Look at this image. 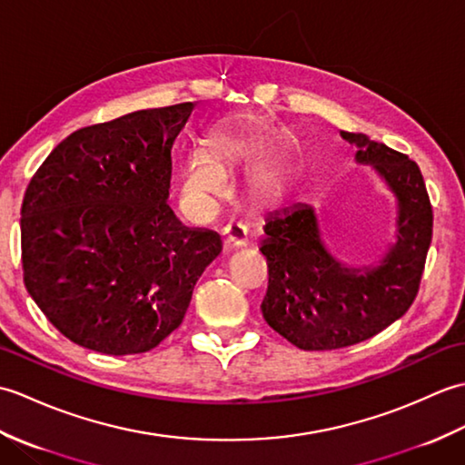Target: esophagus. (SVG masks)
I'll return each mask as SVG.
<instances>
[{"label":"esophagus","instance_id":"1","mask_svg":"<svg viewBox=\"0 0 465 465\" xmlns=\"http://www.w3.org/2000/svg\"><path fill=\"white\" fill-rule=\"evenodd\" d=\"M223 243H225V248H230V250L242 248V245L248 243V230H245V225H242V223L225 225Z\"/></svg>","mask_w":465,"mask_h":465}]
</instances>
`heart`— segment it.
Here are the masks:
<instances>
[{
  "instance_id": "heart-1",
  "label": "heart",
  "mask_w": 465,
  "mask_h": 465,
  "mask_svg": "<svg viewBox=\"0 0 465 465\" xmlns=\"http://www.w3.org/2000/svg\"><path fill=\"white\" fill-rule=\"evenodd\" d=\"M240 157V143L230 132H217L207 137L203 153L193 152L180 172V195L193 210H210L225 193L223 170L232 167ZM253 183L265 192H273L282 183V167L265 162L253 172Z\"/></svg>"
}]
</instances>
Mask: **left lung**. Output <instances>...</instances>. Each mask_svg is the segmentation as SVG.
Segmentation results:
<instances>
[{
  "label": "left lung",
  "mask_w": 465,
  "mask_h": 465,
  "mask_svg": "<svg viewBox=\"0 0 465 465\" xmlns=\"http://www.w3.org/2000/svg\"><path fill=\"white\" fill-rule=\"evenodd\" d=\"M358 145L355 162L373 165L398 197L396 243L375 268H345L325 250L318 217L305 203L265 222L260 252L270 280L262 313L300 350H340L373 338L410 310L431 243L433 212L418 163L363 134L341 132Z\"/></svg>",
  "instance_id": "left-lung-1"
}]
</instances>
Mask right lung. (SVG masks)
<instances>
[{"label": "right lung", "instance_id": "1", "mask_svg": "<svg viewBox=\"0 0 465 465\" xmlns=\"http://www.w3.org/2000/svg\"><path fill=\"white\" fill-rule=\"evenodd\" d=\"M193 104L140 110L67 135L22 203L24 282L54 328L105 355L143 353L180 328L220 235L167 203L172 145Z\"/></svg>", "mask_w": 465, "mask_h": 465}]
</instances>
